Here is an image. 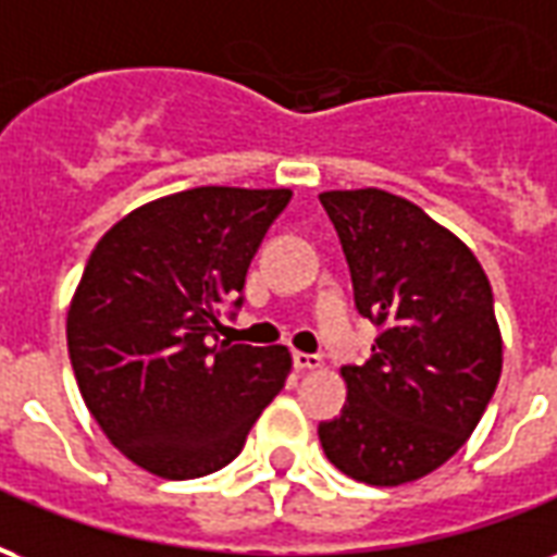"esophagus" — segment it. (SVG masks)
Returning <instances> with one entry per match:
<instances>
[{"label": "esophagus", "instance_id": "esophagus-1", "mask_svg": "<svg viewBox=\"0 0 557 557\" xmlns=\"http://www.w3.org/2000/svg\"><path fill=\"white\" fill-rule=\"evenodd\" d=\"M292 363H295V370H315L322 358L319 355H310V351H295L292 355Z\"/></svg>", "mask_w": 557, "mask_h": 557}]
</instances>
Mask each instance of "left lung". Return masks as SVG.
<instances>
[{"label": "left lung", "instance_id": "1", "mask_svg": "<svg viewBox=\"0 0 557 557\" xmlns=\"http://www.w3.org/2000/svg\"><path fill=\"white\" fill-rule=\"evenodd\" d=\"M351 271L355 307L379 327L367 363H346L325 456L370 486L447 462L474 432L502 375V331L483 268L454 232L385 190L322 194Z\"/></svg>", "mask_w": 557, "mask_h": 557}]
</instances>
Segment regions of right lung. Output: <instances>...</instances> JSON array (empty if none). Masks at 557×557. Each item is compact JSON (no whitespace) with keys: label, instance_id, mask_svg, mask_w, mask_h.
<instances>
[{"label":"right lung","instance_id":"1","mask_svg":"<svg viewBox=\"0 0 557 557\" xmlns=\"http://www.w3.org/2000/svg\"><path fill=\"white\" fill-rule=\"evenodd\" d=\"M289 199L194 187L137 208L91 250L67 310L71 367L107 438L158 478L230 466L286 385V346H232L218 331Z\"/></svg>","mask_w":557,"mask_h":557}]
</instances>
